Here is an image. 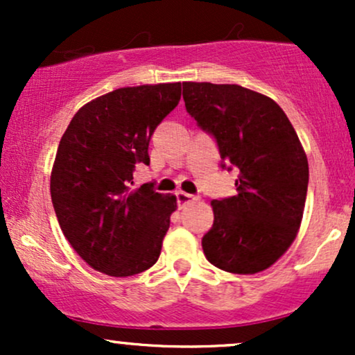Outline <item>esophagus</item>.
<instances>
[{
	"mask_svg": "<svg viewBox=\"0 0 355 355\" xmlns=\"http://www.w3.org/2000/svg\"><path fill=\"white\" fill-rule=\"evenodd\" d=\"M197 200H200L197 195L185 193V191H178L177 193V202H178V207H180V209H183L185 205H189V203H195Z\"/></svg>",
	"mask_w": 355,
	"mask_h": 355,
	"instance_id": "obj_1",
	"label": "esophagus"
}]
</instances>
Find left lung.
Segmentation results:
<instances>
[{
    "label": "left lung",
    "instance_id": "left-lung-1",
    "mask_svg": "<svg viewBox=\"0 0 355 355\" xmlns=\"http://www.w3.org/2000/svg\"><path fill=\"white\" fill-rule=\"evenodd\" d=\"M183 100L220 158L239 168L237 195L211 200L203 254L230 274L266 270L292 245L304 215L309 164L294 126L274 100L240 85L185 81Z\"/></svg>",
    "mask_w": 355,
    "mask_h": 355
}]
</instances>
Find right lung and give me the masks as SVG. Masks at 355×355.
<instances>
[{
	"label": "right lung",
	"mask_w": 355,
	"mask_h": 355,
	"mask_svg": "<svg viewBox=\"0 0 355 355\" xmlns=\"http://www.w3.org/2000/svg\"><path fill=\"white\" fill-rule=\"evenodd\" d=\"M180 95L182 83L113 89L83 105L61 137L53 207L70 245L101 274H140L160 257L177 197L153 183L132 189L133 170L150 164V138Z\"/></svg>",
	"instance_id": "add662e5"
}]
</instances>
